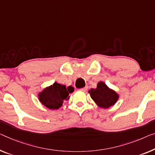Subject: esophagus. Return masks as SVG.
<instances>
[{
	"label": "esophagus",
	"instance_id": "esophagus-1",
	"mask_svg": "<svg viewBox=\"0 0 155 155\" xmlns=\"http://www.w3.org/2000/svg\"><path fill=\"white\" fill-rule=\"evenodd\" d=\"M87 88H88V87L85 86V87H82V88H81L80 90H81V91H83V92H85V91H87Z\"/></svg>",
	"mask_w": 155,
	"mask_h": 155
}]
</instances>
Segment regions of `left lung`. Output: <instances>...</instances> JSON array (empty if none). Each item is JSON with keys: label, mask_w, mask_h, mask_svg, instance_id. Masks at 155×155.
<instances>
[{"label": "left lung", "mask_w": 155, "mask_h": 155, "mask_svg": "<svg viewBox=\"0 0 155 155\" xmlns=\"http://www.w3.org/2000/svg\"><path fill=\"white\" fill-rule=\"evenodd\" d=\"M88 92L92 100L101 108H107L111 107L118 100L116 92L110 89L103 82L98 83L97 88H92Z\"/></svg>", "instance_id": "8db88e82"}]
</instances>
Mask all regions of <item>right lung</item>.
Wrapping results in <instances>:
<instances>
[{
    "instance_id": "1",
    "label": "right lung",
    "mask_w": 155,
    "mask_h": 155,
    "mask_svg": "<svg viewBox=\"0 0 155 155\" xmlns=\"http://www.w3.org/2000/svg\"><path fill=\"white\" fill-rule=\"evenodd\" d=\"M73 91L72 86L67 88L65 85L54 83L39 94V100L46 107L50 109H58L62 107L64 100L69 99V93Z\"/></svg>"
}]
</instances>
